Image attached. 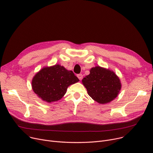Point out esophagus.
Instances as JSON below:
<instances>
[{
    "label": "esophagus",
    "mask_w": 153,
    "mask_h": 153,
    "mask_svg": "<svg viewBox=\"0 0 153 153\" xmlns=\"http://www.w3.org/2000/svg\"><path fill=\"white\" fill-rule=\"evenodd\" d=\"M77 77L79 78V79L80 80V81H81V80L82 79V78H83V76H82V74H77Z\"/></svg>",
    "instance_id": "34e87169"
}]
</instances>
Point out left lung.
I'll list each match as a JSON object with an SVG mask.
<instances>
[{
	"label": "left lung",
	"mask_w": 153,
	"mask_h": 153,
	"mask_svg": "<svg viewBox=\"0 0 153 153\" xmlns=\"http://www.w3.org/2000/svg\"><path fill=\"white\" fill-rule=\"evenodd\" d=\"M82 82L90 97L100 104L114 100L122 88L121 81L115 72L100 66L91 68Z\"/></svg>",
	"instance_id": "obj_1"
}]
</instances>
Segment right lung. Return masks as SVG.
Listing matches in <instances>:
<instances>
[{
	"label": "right lung",
	"instance_id": "obj_1",
	"mask_svg": "<svg viewBox=\"0 0 153 153\" xmlns=\"http://www.w3.org/2000/svg\"><path fill=\"white\" fill-rule=\"evenodd\" d=\"M79 81L72 71L59 64L44 67L33 77L31 87L39 98L48 103L59 100L68 87Z\"/></svg>",
	"mask_w": 153,
	"mask_h": 153
}]
</instances>
